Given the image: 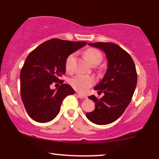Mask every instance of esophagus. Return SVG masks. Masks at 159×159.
I'll return each instance as SVG.
<instances>
[{
    "mask_svg": "<svg viewBox=\"0 0 159 159\" xmlns=\"http://www.w3.org/2000/svg\"><path fill=\"white\" fill-rule=\"evenodd\" d=\"M77 95H78V97H79L80 98H81V99H87V97L86 95H82V94H79V93H78Z\"/></svg>",
    "mask_w": 159,
    "mask_h": 159,
    "instance_id": "obj_1",
    "label": "esophagus"
}]
</instances>
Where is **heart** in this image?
Returning a JSON list of instances; mask_svg holds the SVG:
<instances>
[{"label": "heart", "mask_w": 159, "mask_h": 159, "mask_svg": "<svg viewBox=\"0 0 159 159\" xmlns=\"http://www.w3.org/2000/svg\"><path fill=\"white\" fill-rule=\"evenodd\" d=\"M84 55L87 61L91 64L95 63H100L102 59V55L98 49L95 48H90L84 52ZM75 54H72L67 57L66 60V69L67 71H71L72 65L75 59ZM70 83L72 87L80 93H84L88 91V89L95 84L94 77L89 75H77L74 77L71 78Z\"/></svg>", "instance_id": "heart-1"}]
</instances>
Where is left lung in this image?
I'll use <instances>...</instances> for the list:
<instances>
[{"instance_id":"left-lung-1","label":"left lung","mask_w":159,"mask_h":159,"mask_svg":"<svg viewBox=\"0 0 159 159\" xmlns=\"http://www.w3.org/2000/svg\"><path fill=\"white\" fill-rule=\"evenodd\" d=\"M105 53L107 69L103 79L94 89L104 96L98 100L89 96L95 103V109L87 112L89 120L97 125H107L116 121L130 104L137 84V72L132 57L118 45L109 42L88 43Z\"/></svg>"}]
</instances>
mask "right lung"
<instances>
[{
	"label": "right lung",
	"mask_w": 159,
	"mask_h": 159,
	"mask_svg": "<svg viewBox=\"0 0 159 159\" xmlns=\"http://www.w3.org/2000/svg\"><path fill=\"white\" fill-rule=\"evenodd\" d=\"M86 41L52 39L40 44L28 55L20 70V96L26 112L39 123L52 120L60 111L61 104L75 90L59 77L65 74L69 55L86 45ZM53 82H59L52 90Z\"/></svg>",
	"instance_id": "obj_1"
}]
</instances>
